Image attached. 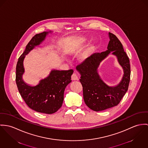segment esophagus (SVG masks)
Instances as JSON below:
<instances>
[{
  "label": "esophagus",
  "mask_w": 148,
  "mask_h": 148,
  "mask_svg": "<svg viewBox=\"0 0 148 148\" xmlns=\"http://www.w3.org/2000/svg\"><path fill=\"white\" fill-rule=\"evenodd\" d=\"M71 79L73 81H76L78 79V77L75 73H73V75H71Z\"/></svg>",
  "instance_id": "esophagus-1"
}]
</instances>
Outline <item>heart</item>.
I'll list each match as a JSON object with an SVG mask.
<instances>
[{
    "instance_id": "obj_1",
    "label": "heart",
    "mask_w": 148,
    "mask_h": 148,
    "mask_svg": "<svg viewBox=\"0 0 148 148\" xmlns=\"http://www.w3.org/2000/svg\"><path fill=\"white\" fill-rule=\"evenodd\" d=\"M93 47H94V45L92 44H91L90 47L88 48L89 51L92 50ZM66 52L68 54H73L75 53V50L73 48H67L66 49ZM87 57H88V54H84L82 56H81V57L80 58V60L81 61H83L86 60Z\"/></svg>"
}]
</instances>
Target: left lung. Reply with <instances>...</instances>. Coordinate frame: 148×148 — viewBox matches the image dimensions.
Listing matches in <instances>:
<instances>
[{"instance_id":"8db88e82","label":"left lung","mask_w":148,"mask_h":148,"mask_svg":"<svg viewBox=\"0 0 148 148\" xmlns=\"http://www.w3.org/2000/svg\"><path fill=\"white\" fill-rule=\"evenodd\" d=\"M110 41L107 50L101 53H94L76 67L81 77L85 104L94 111H103L117 106L127 92L131 75L130 60L123 45L115 34L109 32ZM117 57L122 67L124 75L121 82L115 87L105 84L100 78L97 69L100 62L110 53Z\"/></svg>"}]
</instances>
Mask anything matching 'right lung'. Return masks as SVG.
<instances>
[{"mask_svg":"<svg viewBox=\"0 0 148 148\" xmlns=\"http://www.w3.org/2000/svg\"><path fill=\"white\" fill-rule=\"evenodd\" d=\"M51 31L36 34L26 46L25 50L19 57L16 69V82L18 90L28 106L34 111L47 114L57 112L62 106L66 86L71 82L72 69L58 70L53 69L49 75L40 81L36 86H31L23 79L24 73L23 61L36 47L40 45Z\"/></svg>","mask_w":148,"mask_h":148,"instance_id":"right-lung-1","label":"right lung"}]
</instances>
